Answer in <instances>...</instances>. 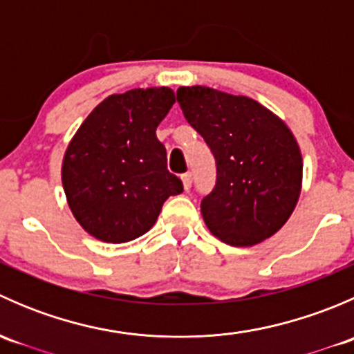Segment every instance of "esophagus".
I'll return each instance as SVG.
<instances>
[{
  "label": "esophagus",
  "mask_w": 354,
  "mask_h": 354,
  "mask_svg": "<svg viewBox=\"0 0 354 354\" xmlns=\"http://www.w3.org/2000/svg\"><path fill=\"white\" fill-rule=\"evenodd\" d=\"M181 181H183V187H185V190H190L192 188V174L190 173H185L183 176H181Z\"/></svg>",
  "instance_id": "34e87169"
}]
</instances>
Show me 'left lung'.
Here are the masks:
<instances>
[{"mask_svg":"<svg viewBox=\"0 0 354 354\" xmlns=\"http://www.w3.org/2000/svg\"><path fill=\"white\" fill-rule=\"evenodd\" d=\"M176 97L216 159V187L200 203L210 233L233 246L277 233L301 192L303 159L291 130L245 95L194 85Z\"/></svg>","mask_w":354,"mask_h":354,"instance_id":"obj_1","label":"left lung"}]
</instances>
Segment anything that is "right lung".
<instances>
[{
  "label": "right lung",
  "mask_w": 354,
  "mask_h": 354,
  "mask_svg": "<svg viewBox=\"0 0 354 354\" xmlns=\"http://www.w3.org/2000/svg\"><path fill=\"white\" fill-rule=\"evenodd\" d=\"M169 87L113 94L87 118L65 152L62 167L68 205L82 227L106 243L147 233L162 203L183 192L167 171L156 130L173 108Z\"/></svg>",
  "instance_id": "right-lung-1"
}]
</instances>
